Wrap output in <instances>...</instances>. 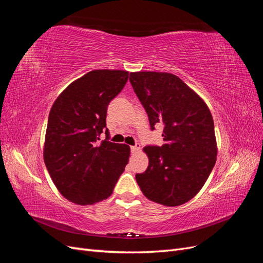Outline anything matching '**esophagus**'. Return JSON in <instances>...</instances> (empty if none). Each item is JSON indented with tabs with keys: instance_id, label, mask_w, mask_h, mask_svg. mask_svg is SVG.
<instances>
[{
	"instance_id": "34e87169",
	"label": "esophagus",
	"mask_w": 263,
	"mask_h": 263,
	"mask_svg": "<svg viewBox=\"0 0 263 263\" xmlns=\"http://www.w3.org/2000/svg\"><path fill=\"white\" fill-rule=\"evenodd\" d=\"M139 149H140V145H139V144H136L135 146H132V147H130V153H132V154H137L138 151H139Z\"/></svg>"
}]
</instances>
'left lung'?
Here are the masks:
<instances>
[{
	"instance_id": "left-lung-1",
	"label": "left lung",
	"mask_w": 263,
	"mask_h": 263,
	"mask_svg": "<svg viewBox=\"0 0 263 263\" xmlns=\"http://www.w3.org/2000/svg\"><path fill=\"white\" fill-rule=\"evenodd\" d=\"M129 81L146 109L150 128L163 126V145L146 146L148 168L136 174L150 201L178 206L193 198L216 162L214 122L208 105L177 76L132 72Z\"/></svg>"
}]
</instances>
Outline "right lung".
Segmentation results:
<instances>
[{
	"label": "right lung",
	"mask_w": 263,
	"mask_h": 263,
	"mask_svg": "<svg viewBox=\"0 0 263 263\" xmlns=\"http://www.w3.org/2000/svg\"><path fill=\"white\" fill-rule=\"evenodd\" d=\"M123 70H93L71 83L54 101L47 124L44 160L59 192L70 202L105 200L128 163L130 148L109 141V102L128 80ZM106 130L105 141L98 142Z\"/></svg>",
	"instance_id": "obj_1"
}]
</instances>
